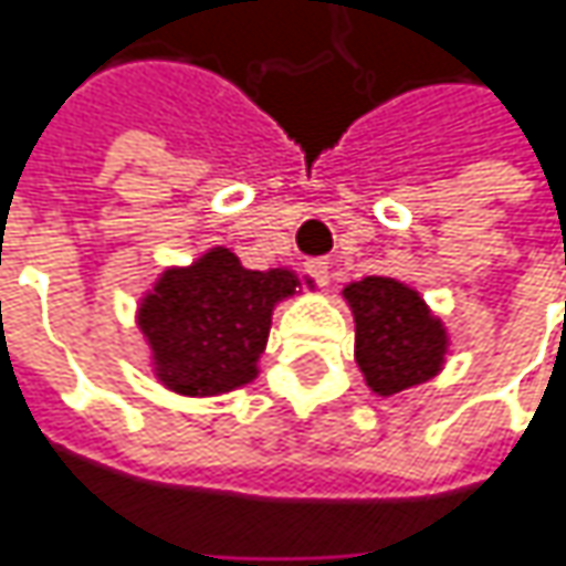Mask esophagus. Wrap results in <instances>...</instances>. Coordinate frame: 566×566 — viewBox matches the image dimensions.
Wrapping results in <instances>:
<instances>
[{"label": "esophagus", "instance_id": "esophagus-1", "mask_svg": "<svg viewBox=\"0 0 566 566\" xmlns=\"http://www.w3.org/2000/svg\"><path fill=\"white\" fill-rule=\"evenodd\" d=\"M305 270H308V276H312L318 286H327V283H331V264H327V261H308Z\"/></svg>", "mask_w": 566, "mask_h": 566}]
</instances>
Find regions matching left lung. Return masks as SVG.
<instances>
[{
	"label": "left lung",
	"instance_id": "1",
	"mask_svg": "<svg viewBox=\"0 0 566 566\" xmlns=\"http://www.w3.org/2000/svg\"><path fill=\"white\" fill-rule=\"evenodd\" d=\"M340 296L354 312V356L373 395L391 398L439 376L449 334L417 290L395 276H363Z\"/></svg>",
	"mask_w": 566,
	"mask_h": 566
}]
</instances>
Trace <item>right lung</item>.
Here are the masks:
<instances>
[{
	"mask_svg": "<svg viewBox=\"0 0 566 566\" xmlns=\"http://www.w3.org/2000/svg\"><path fill=\"white\" fill-rule=\"evenodd\" d=\"M305 283L312 286L308 276ZM298 290L296 270L241 268L222 244L187 268L161 270L136 308L156 379L187 398L226 395L254 381L273 308Z\"/></svg>",
	"mask_w": 566,
	"mask_h": 566,
	"instance_id": "1",
	"label": "right lung"
}]
</instances>
